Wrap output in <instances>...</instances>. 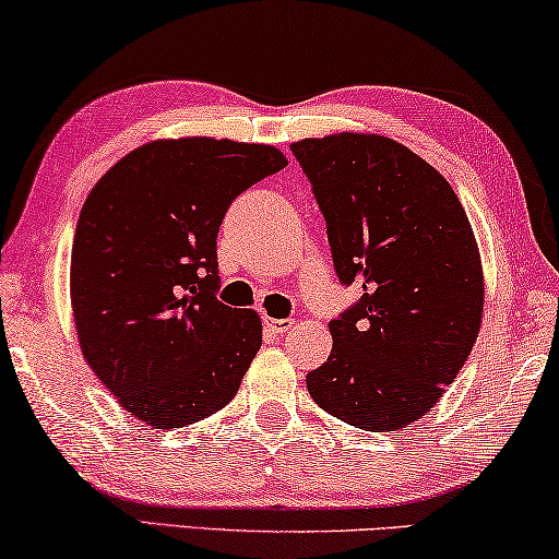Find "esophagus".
<instances>
[{
  "instance_id": "obj_1",
  "label": "esophagus",
  "mask_w": 559,
  "mask_h": 559,
  "mask_svg": "<svg viewBox=\"0 0 559 559\" xmlns=\"http://www.w3.org/2000/svg\"><path fill=\"white\" fill-rule=\"evenodd\" d=\"M264 324H267L272 332L282 334V332L292 330V324H295V320H274V317H264Z\"/></svg>"
}]
</instances>
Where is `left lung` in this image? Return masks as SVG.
Instances as JSON below:
<instances>
[{
	"label": "left lung",
	"mask_w": 559,
	"mask_h": 559,
	"mask_svg": "<svg viewBox=\"0 0 559 559\" xmlns=\"http://www.w3.org/2000/svg\"><path fill=\"white\" fill-rule=\"evenodd\" d=\"M328 222L334 272L362 297L330 322L312 400L367 432H397L437 405L483 324L475 231L440 171L382 134L292 144Z\"/></svg>",
	"instance_id": "8db88e82"
}]
</instances>
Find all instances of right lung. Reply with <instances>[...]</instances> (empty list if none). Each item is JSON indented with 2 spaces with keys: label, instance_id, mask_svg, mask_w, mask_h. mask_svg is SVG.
<instances>
[{
  "label": "right lung",
  "instance_id": "right-lung-1",
  "mask_svg": "<svg viewBox=\"0 0 559 559\" xmlns=\"http://www.w3.org/2000/svg\"><path fill=\"white\" fill-rule=\"evenodd\" d=\"M282 167L287 157L270 144L154 140L84 200L70 267L76 337L94 374L144 425L200 423L242 384L262 320L214 297L217 231L231 200Z\"/></svg>",
  "mask_w": 559,
  "mask_h": 559
}]
</instances>
